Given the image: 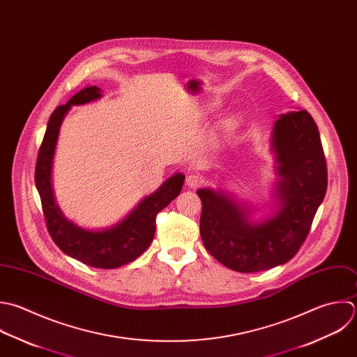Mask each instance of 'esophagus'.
<instances>
[{"label": "esophagus", "mask_w": 357, "mask_h": 357, "mask_svg": "<svg viewBox=\"0 0 357 357\" xmlns=\"http://www.w3.org/2000/svg\"><path fill=\"white\" fill-rule=\"evenodd\" d=\"M203 183H204V179H203L200 175H197V174H190V175L186 178V185H188L189 188L196 189V188L202 186Z\"/></svg>", "instance_id": "obj_1"}]
</instances>
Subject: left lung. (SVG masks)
<instances>
[{
    "mask_svg": "<svg viewBox=\"0 0 357 357\" xmlns=\"http://www.w3.org/2000/svg\"><path fill=\"white\" fill-rule=\"evenodd\" d=\"M278 210L261 222L224 192L199 189L200 235L208 253L238 273L288 263L301 249L327 192V164L319 128L306 111L282 114L273 130Z\"/></svg>",
    "mask_w": 357,
    "mask_h": 357,
    "instance_id": "obj_1",
    "label": "left lung"
}]
</instances>
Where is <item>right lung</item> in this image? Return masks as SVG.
I'll return each instance as SVG.
<instances>
[{
    "label": "right lung",
    "mask_w": 357,
    "mask_h": 357,
    "mask_svg": "<svg viewBox=\"0 0 357 357\" xmlns=\"http://www.w3.org/2000/svg\"><path fill=\"white\" fill-rule=\"evenodd\" d=\"M101 97V89L87 86L65 105L54 109L41 142L34 182L40 195L48 234L54 243L69 257L96 268H118L136 260L150 246L155 232V217L182 190L185 176L175 174L158 190L144 197L136 208L116 225L104 231H87L68 221L58 208L51 188V165L59 126L72 105H80Z\"/></svg>",
    "instance_id": "add662e5"
}]
</instances>
